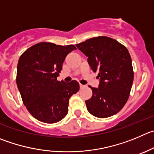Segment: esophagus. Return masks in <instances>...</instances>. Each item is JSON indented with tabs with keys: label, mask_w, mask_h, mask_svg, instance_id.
Wrapping results in <instances>:
<instances>
[{
	"label": "esophagus",
	"mask_w": 154,
	"mask_h": 154,
	"mask_svg": "<svg viewBox=\"0 0 154 154\" xmlns=\"http://www.w3.org/2000/svg\"><path fill=\"white\" fill-rule=\"evenodd\" d=\"M79 86H80V88H85L86 86L85 85H82V84H80L79 85Z\"/></svg>",
	"instance_id": "34e87169"
}]
</instances>
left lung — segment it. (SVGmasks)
Returning a JSON list of instances; mask_svg holds the SVG:
<instances>
[{
	"mask_svg": "<svg viewBox=\"0 0 154 154\" xmlns=\"http://www.w3.org/2000/svg\"><path fill=\"white\" fill-rule=\"evenodd\" d=\"M88 57L94 72H98V88L86 100L91 115L106 118L119 112L126 103L134 80L132 63L128 50L115 39L106 36L92 38L76 45Z\"/></svg>",
	"mask_w": 154,
	"mask_h": 154,
	"instance_id": "left-lung-1",
	"label": "left lung"
}]
</instances>
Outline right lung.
I'll return each instance as SVG.
<instances>
[{"mask_svg":"<svg viewBox=\"0 0 154 154\" xmlns=\"http://www.w3.org/2000/svg\"><path fill=\"white\" fill-rule=\"evenodd\" d=\"M76 48L41 42L26 50L19 59L17 85L23 103L36 119L55 123L68 113L70 97L79 90L77 81L57 78L67 54Z\"/></svg>","mask_w":154,"mask_h":154,"instance_id":"right-lung-1","label":"right lung"}]
</instances>
